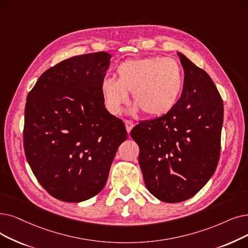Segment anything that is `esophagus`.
<instances>
[{
  "label": "esophagus",
  "mask_w": 248,
  "mask_h": 248,
  "mask_svg": "<svg viewBox=\"0 0 248 248\" xmlns=\"http://www.w3.org/2000/svg\"><path fill=\"white\" fill-rule=\"evenodd\" d=\"M124 124H125V128H126L127 133L130 134V132L132 131V128H133V126H134V123H133L132 121L126 120V121H124Z\"/></svg>",
  "instance_id": "1"
}]
</instances>
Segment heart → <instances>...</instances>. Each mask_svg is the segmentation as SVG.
I'll list each match as a JSON object with an SVG mask.
<instances>
[{
	"label": "heart",
	"mask_w": 248,
	"mask_h": 248,
	"mask_svg": "<svg viewBox=\"0 0 248 248\" xmlns=\"http://www.w3.org/2000/svg\"><path fill=\"white\" fill-rule=\"evenodd\" d=\"M182 89L180 64L163 57L126 60L116 68V79L106 78L101 84L107 108L114 114L127 103L128 92H133L134 111L140 108L149 116L166 114L178 102Z\"/></svg>",
	"instance_id": "obj_1"
}]
</instances>
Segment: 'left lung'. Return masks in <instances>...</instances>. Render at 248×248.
I'll list each match as a JSON object with an SVG mask.
<instances>
[{
    "mask_svg": "<svg viewBox=\"0 0 248 248\" xmlns=\"http://www.w3.org/2000/svg\"><path fill=\"white\" fill-rule=\"evenodd\" d=\"M184 89L166 114L141 122L131 137L148 190L165 202L193 197L217 168L224 105L211 77L180 52Z\"/></svg>",
    "mask_w": 248,
    "mask_h": 248,
    "instance_id": "8db88e82",
    "label": "left lung"
}]
</instances>
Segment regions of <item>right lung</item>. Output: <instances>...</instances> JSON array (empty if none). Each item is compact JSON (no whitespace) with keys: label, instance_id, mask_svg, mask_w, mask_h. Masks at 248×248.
<instances>
[{"label":"right lung","instance_id":"add662e5","mask_svg":"<svg viewBox=\"0 0 248 248\" xmlns=\"http://www.w3.org/2000/svg\"><path fill=\"white\" fill-rule=\"evenodd\" d=\"M110 58L99 51L64 60L42 74L27 95L25 156L41 186L60 201L79 202L99 193L127 138L101 93Z\"/></svg>","mask_w":248,"mask_h":248}]
</instances>
